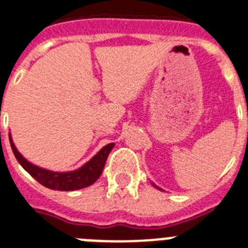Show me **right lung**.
I'll return each mask as SVG.
<instances>
[{
  "mask_svg": "<svg viewBox=\"0 0 248 248\" xmlns=\"http://www.w3.org/2000/svg\"><path fill=\"white\" fill-rule=\"evenodd\" d=\"M9 138L14 155L16 157L17 162L23 166V169L31 176L34 177L40 184H42L48 189H54V190H77V189L86 188V186L93 184L99 179L101 172H103L105 161L108 158L112 148L114 147L113 143L105 145L95 157H93L86 165H83L81 169L76 170V171H71V172H52V171L41 169V167H37V166L28 162L17 152V149L14 145L13 140H11V136H9Z\"/></svg>",
  "mask_w": 248,
  "mask_h": 248,
  "instance_id": "obj_1",
  "label": "right lung"
}]
</instances>
